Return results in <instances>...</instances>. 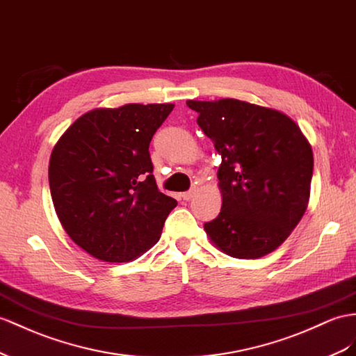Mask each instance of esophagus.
<instances>
[{"mask_svg": "<svg viewBox=\"0 0 356 356\" xmlns=\"http://www.w3.org/2000/svg\"><path fill=\"white\" fill-rule=\"evenodd\" d=\"M194 194H195V189H191V191H186V193H184V194H181L180 197H181V198H184V200H186V202H189V200L194 197Z\"/></svg>", "mask_w": 356, "mask_h": 356, "instance_id": "1", "label": "esophagus"}]
</instances>
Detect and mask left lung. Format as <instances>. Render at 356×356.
<instances>
[{"label": "left lung", "instance_id": "left-lung-1", "mask_svg": "<svg viewBox=\"0 0 356 356\" xmlns=\"http://www.w3.org/2000/svg\"><path fill=\"white\" fill-rule=\"evenodd\" d=\"M197 123L221 154V212L204 224L227 256L259 259L277 250L305 213L313 150L284 113L220 99L188 100Z\"/></svg>", "mask_w": 356, "mask_h": 356}]
</instances>
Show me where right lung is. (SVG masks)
Segmentation results:
<instances>
[{
    "mask_svg": "<svg viewBox=\"0 0 356 356\" xmlns=\"http://www.w3.org/2000/svg\"><path fill=\"white\" fill-rule=\"evenodd\" d=\"M172 104H127L81 115L54 145L49 188L69 238L97 260L136 259L177 206L153 176L149 145Z\"/></svg>",
    "mask_w": 356,
    "mask_h": 356,
    "instance_id": "add662e5",
    "label": "right lung"
}]
</instances>
